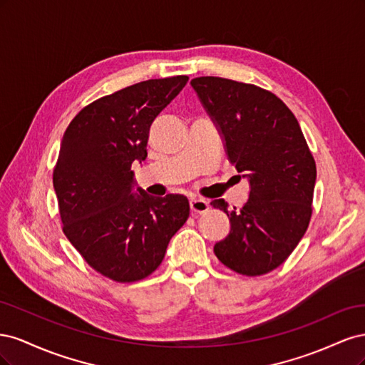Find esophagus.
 <instances>
[{
    "mask_svg": "<svg viewBox=\"0 0 365 365\" xmlns=\"http://www.w3.org/2000/svg\"><path fill=\"white\" fill-rule=\"evenodd\" d=\"M208 208H210L208 202H207L205 200H201V197H192V200H190V210H192V213L202 215V213L207 212Z\"/></svg>",
    "mask_w": 365,
    "mask_h": 365,
    "instance_id": "1",
    "label": "esophagus"
}]
</instances>
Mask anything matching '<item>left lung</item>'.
I'll list each match as a JSON object with an SVG mask.
<instances>
[{"label": "left lung", "mask_w": 365, "mask_h": 365, "mask_svg": "<svg viewBox=\"0 0 365 365\" xmlns=\"http://www.w3.org/2000/svg\"><path fill=\"white\" fill-rule=\"evenodd\" d=\"M193 90L217 125L227 157L250 181L244 207L212 205L230 217L216 257L237 274H267L288 259L312 216L317 165L300 125L280 98L260 86L204 76Z\"/></svg>", "instance_id": "1"}]
</instances>
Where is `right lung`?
Returning a JSON list of instances; mask_svg holds the SVG:
<instances>
[{
  "label": "right lung",
  "instance_id": "add662e5",
  "mask_svg": "<svg viewBox=\"0 0 365 365\" xmlns=\"http://www.w3.org/2000/svg\"><path fill=\"white\" fill-rule=\"evenodd\" d=\"M189 77L130 85L86 105L65 130L53 185L62 230L85 262L118 283L155 271L190 213L182 195L132 192L134 161L148 157L153 120Z\"/></svg>",
  "mask_w": 365,
  "mask_h": 365
}]
</instances>
